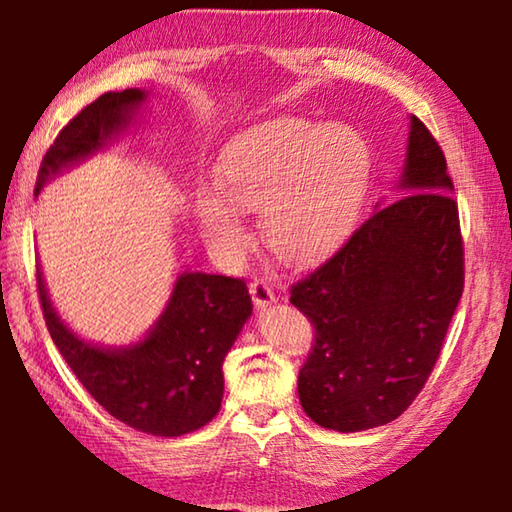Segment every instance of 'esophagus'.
I'll return each instance as SVG.
<instances>
[{
	"instance_id": "esophagus-1",
	"label": "esophagus",
	"mask_w": 512,
	"mask_h": 512,
	"mask_svg": "<svg viewBox=\"0 0 512 512\" xmlns=\"http://www.w3.org/2000/svg\"><path fill=\"white\" fill-rule=\"evenodd\" d=\"M248 289H250V296H253L255 307H259V309H264L275 302V293L271 287H268L266 280H259V277H255V280L250 282Z\"/></svg>"
}]
</instances>
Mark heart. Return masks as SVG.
<instances>
[{"instance_id":"obj_1","label":"heart","mask_w":512,"mask_h":512,"mask_svg":"<svg viewBox=\"0 0 512 512\" xmlns=\"http://www.w3.org/2000/svg\"><path fill=\"white\" fill-rule=\"evenodd\" d=\"M219 185H201L194 210L207 241L225 257L250 244L244 212L264 210V235L277 255L311 264L350 235L370 178L366 137L350 124L277 117L239 133L216 167Z\"/></svg>"}]
</instances>
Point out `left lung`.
<instances>
[{
  "label": "left lung",
  "mask_w": 512,
  "mask_h": 512,
  "mask_svg": "<svg viewBox=\"0 0 512 512\" xmlns=\"http://www.w3.org/2000/svg\"><path fill=\"white\" fill-rule=\"evenodd\" d=\"M400 198L291 287L314 325L300 404L334 431L393 422L427 384L463 296L465 259L445 153L411 117Z\"/></svg>",
  "instance_id": "1"
}]
</instances>
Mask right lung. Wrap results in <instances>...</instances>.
Here are the masks:
<instances>
[{"label":"right lung","instance_id":"1","mask_svg":"<svg viewBox=\"0 0 512 512\" xmlns=\"http://www.w3.org/2000/svg\"><path fill=\"white\" fill-rule=\"evenodd\" d=\"M146 94L106 92L58 133L42 158L36 196L51 176L101 149L124 131ZM42 316L67 366L112 418L153 436H183L205 427L221 409L223 359L253 314L239 277L183 273L158 323L131 348L85 343L60 323L36 268Z\"/></svg>","mask_w":512,"mask_h":512}]
</instances>
